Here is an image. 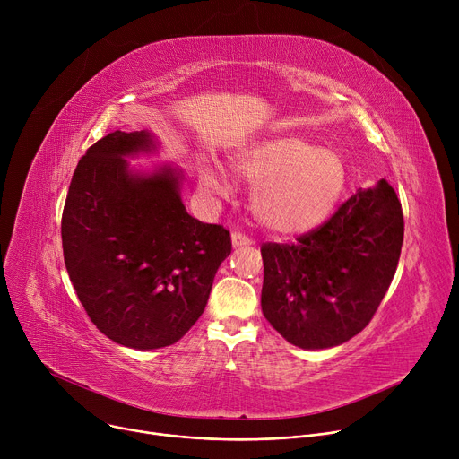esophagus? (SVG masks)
Segmentation results:
<instances>
[{
    "mask_svg": "<svg viewBox=\"0 0 459 459\" xmlns=\"http://www.w3.org/2000/svg\"><path fill=\"white\" fill-rule=\"evenodd\" d=\"M248 245H252V239H250V238H247L245 234H239V232H234V234H232V247H234V248H238V247H248Z\"/></svg>",
    "mask_w": 459,
    "mask_h": 459,
    "instance_id": "1",
    "label": "esophagus"
}]
</instances>
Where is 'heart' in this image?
Masks as SVG:
<instances>
[{
  "instance_id": "heart-1",
  "label": "heart",
  "mask_w": 459,
  "mask_h": 459,
  "mask_svg": "<svg viewBox=\"0 0 459 459\" xmlns=\"http://www.w3.org/2000/svg\"><path fill=\"white\" fill-rule=\"evenodd\" d=\"M232 167L255 185L254 214L278 236H299L319 227L336 209L347 185L343 158L299 136L254 142L232 158ZM198 179L209 194L227 192L214 165L202 161Z\"/></svg>"
}]
</instances>
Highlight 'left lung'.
I'll use <instances>...</instances> for the list:
<instances>
[{
	"label": "left lung",
	"instance_id": "obj_1",
	"mask_svg": "<svg viewBox=\"0 0 459 459\" xmlns=\"http://www.w3.org/2000/svg\"><path fill=\"white\" fill-rule=\"evenodd\" d=\"M403 243L398 195L379 179L359 188L319 229L294 245L261 247V310L305 351L338 347L372 319L394 278Z\"/></svg>",
	"mask_w": 459,
	"mask_h": 459
}]
</instances>
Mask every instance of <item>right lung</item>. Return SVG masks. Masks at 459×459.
I'll list each match as a JSON object with an SVG mask.
<instances>
[{"instance_id":"right-lung-1","label":"right lung","mask_w":459,"mask_h":459,"mask_svg":"<svg viewBox=\"0 0 459 459\" xmlns=\"http://www.w3.org/2000/svg\"><path fill=\"white\" fill-rule=\"evenodd\" d=\"M161 149L151 130L114 133L80 160L65 202V267L91 321L117 345L154 351L204 314L230 232L192 218L183 170L128 160Z\"/></svg>"}]
</instances>
